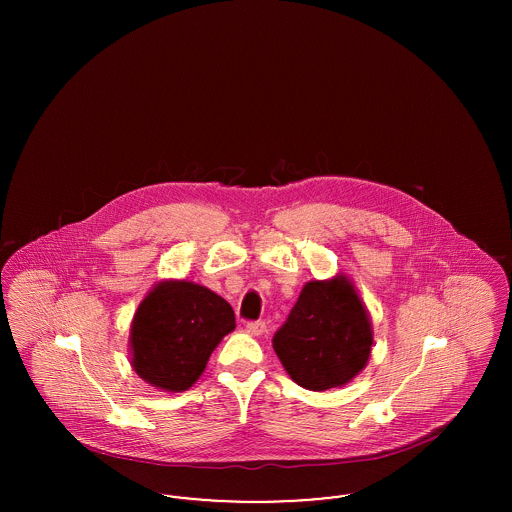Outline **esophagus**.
I'll use <instances>...</instances> for the list:
<instances>
[{
  "label": "esophagus",
  "instance_id": "1",
  "mask_svg": "<svg viewBox=\"0 0 512 512\" xmlns=\"http://www.w3.org/2000/svg\"><path fill=\"white\" fill-rule=\"evenodd\" d=\"M245 330H247V334H251V336H263L265 332H267V324L265 322H247L245 324Z\"/></svg>",
  "mask_w": 512,
  "mask_h": 512
}]
</instances>
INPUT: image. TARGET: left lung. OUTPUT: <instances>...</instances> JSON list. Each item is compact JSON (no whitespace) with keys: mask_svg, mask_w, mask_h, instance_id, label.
Instances as JSON below:
<instances>
[{"mask_svg":"<svg viewBox=\"0 0 512 512\" xmlns=\"http://www.w3.org/2000/svg\"><path fill=\"white\" fill-rule=\"evenodd\" d=\"M272 347L293 382L305 390L351 382L372 349L370 317L353 284L341 274L307 282Z\"/></svg>","mask_w":512,"mask_h":512,"instance_id":"obj_1","label":"left lung"}]
</instances>
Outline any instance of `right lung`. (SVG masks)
<instances>
[{"mask_svg":"<svg viewBox=\"0 0 512 512\" xmlns=\"http://www.w3.org/2000/svg\"><path fill=\"white\" fill-rule=\"evenodd\" d=\"M234 328V311L220 295L194 282L163 280L147 293L132 320L130 363L153 388L188 390Z\"/></svg>","mask_w":512,"mask_h":512,"instance_id":"right-lung-1","label":"right lung"}]
</instances>
